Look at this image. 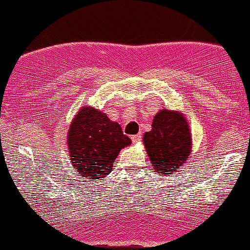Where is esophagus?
Listing matches in <instances>:
<instances>
[{
    "label": "esophagus",
    "instance_id": "34e87169",
    "mask_svg": "<svg viewBox=\"0 0 250 250\" xmlns=\"http://www.w3.org/2000/svg\"><path fill=\"white\" fill-rule=\"evenodd\" d=\"M131 141L134 144H138L142 141V135H134L131 137Z\"/></svg>",
    "mask_w": 250,
    "mask_h": 250
}]
</instances>
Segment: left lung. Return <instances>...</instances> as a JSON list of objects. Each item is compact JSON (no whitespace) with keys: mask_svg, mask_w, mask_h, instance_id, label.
Returning <instances> with one entry per match:
<instances>
[{"mask_svg":"<svg viewBox=\"0 0 250 250\" xmlns=\"http://www.w3.org/2000/svg\"><path fill=\"white\" fill-rule=\"evenodd\" d=\"M143 143L153 169L162 175L174 174L187 163L191 151V134L182 113L162 109L154 116L152 129Z\"/></svg>","mask_w":250,"mask_h":250,"instance_id":"obj_1","label":"left lung"}]
</instances>
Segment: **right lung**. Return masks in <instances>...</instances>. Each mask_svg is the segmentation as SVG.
I'll list each match as a JSON object with an SVG mask.
<instances>
[{"instance_id":"right-lung-1","label":"right lung","mask_w":250,"mask_h":250,"mask_svg":"<svg viewBox=\"0 0 250 250\" xmlns=\"http://www.w3.org/2000/svg\"><path fill=\"white\" fill-rule=\"evenodd\" d=\"M67 141L72 167L81 178L94 181L108 175L121 148L131 144L118 122L87 106L72 119Z\"/></svg>"}]
</instances>
